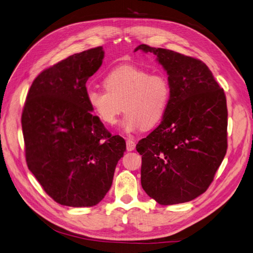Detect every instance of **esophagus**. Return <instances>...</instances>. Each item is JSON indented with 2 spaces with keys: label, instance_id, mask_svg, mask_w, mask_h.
Masks as SVG:
<instances>
[{
  "label": "esophagus",
  "instance_id": "1",
  "mask_svg": "<svg viewBox=\"0 0 253 253\" xmlns=\"http://www.w3.org/2000/svg\"><path fill=\"white\" fill-rule=\"evenodd\" d=\"M136 147V142L132 139H127L126 140V150L127 151H133Z\"/></svg>",
  "mask_w": 253,
  "mask_h": 253
}]
</instances>
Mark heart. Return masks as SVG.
Returning <instances> with one entry per match:
<instances>
[{
	"label": "heart",
	"mask_w": 253,
	"mask_h": 253,
	"mask_svg": "<svg viewBox=\"0 0 253 253\" xmlns=\"http://www.w3.org/2000/svg\"><path fill=\"white\" fill-rule=\"evenodd\" d=\"M103 84L105 89L87 88L89 108L109 126L117 121L122 110L126 112L121 121V128L126 133L155 126L171 100V85L165 75L151 74L132 64L113 68Z\"/></svg>",
	"instance_id": "obj_1"
}]
</instances>
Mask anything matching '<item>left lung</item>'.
Returning a JSON list of instances; mask_svg holds the SVG:
<instances>
[{
    "instance_id": "1",
    "label": "left lung",
    "mask_w": 253,
    "mask_h": 253,
    "mask_svg": "<svg viewBox=\"0 0 253 253\" xmlns=\"http://www.w3.org/2000/svg\"><path fill=\"white\" fill-rule=\"evenodd\" d=\"M166 70L171 100L160 125L136 150L141 186L159 205L194 200L209 188L227 152L225 91L203 61L141 44Z\"/></svg>"
}]
</instances>
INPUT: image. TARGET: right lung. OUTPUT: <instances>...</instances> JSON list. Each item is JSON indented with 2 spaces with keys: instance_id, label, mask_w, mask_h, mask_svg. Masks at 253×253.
Returning <instances> with one entry per match:
<instances>
[{
  "instance_id": "obj_1",
  "label": "right lung",
  "mask_w": 253,
  "mask_h": 253,
  "mask_svg": "<svg viewBox=\"0 0 253 253\" xmlns=\"http://www.w3.org/2000/svg\"><path fill=\"white\" fill-rule=\"evenodd\" d=\"M102 46L60 61L38 75L22 113L28 169L53 201L93 207L110 190L126 141L91 114L87 79L102 64Z\"/></svg>"
}]
</instances>
